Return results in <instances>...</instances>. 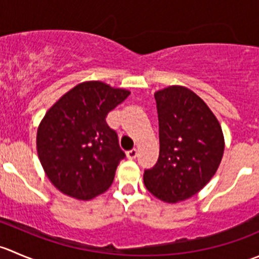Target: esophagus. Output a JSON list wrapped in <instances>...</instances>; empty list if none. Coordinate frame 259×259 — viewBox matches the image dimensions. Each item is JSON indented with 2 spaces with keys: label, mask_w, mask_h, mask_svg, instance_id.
<instances>
[{
  "label": "esophagus",
  "mask_w": 259,
  "mask_h": 259,
  "mask_svg": "<svg viewBox=\"0 0 259 259\" xmlns=\"http://www.w3.org/2000/svg\"><path fill=\"white\" fill-rule=\"evenodd\" d=\"M126 156L129 159H135L138 156V150H137V149H132V150L127 151Z\"/></svg>",
  "instance_id": "obj_1"
}]
</instances>
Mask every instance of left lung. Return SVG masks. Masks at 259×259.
<instances>
[{
	"label": "left lung",
	"instance_id": "obj_1",
	"mask_svg": "<svg viewBox=\"0 0 259 259\" xmlns=\"http://www.w3.org/2000/svg\"><path fill=\"white\" fill-rule=\"evenodd\" d=\"M159 158L144 171L146 189L165 203L189 199L213 178L224 153L215 115L195 93L179 85L155 94Z\"/></svg>",
	"mask_w": 259,
	"mask_h": 259
}]
</instances>
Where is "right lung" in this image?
Returning <instances> with one entry per match:
<instances>
[{
    "instance_id": "right-lung-1",
    "label": "right lung",
    "mask_w": 259,
    "mask_h": 259,
    "mask_svg": "<svg viewBox=\"0 0 259 259\" xmlns=\"http://www.w3.org/2000/svg\"><path fill=\"white\" fill-rule=\"evenodd\" d=\"M129 95L103 81H85L49 109L36 145L46 177L60 192L90 200L110 188L125 154L105 117Z\"/></svg>"
}]
</instances>
